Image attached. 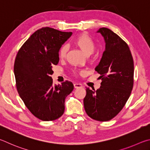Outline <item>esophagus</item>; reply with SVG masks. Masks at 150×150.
<instances>
[{"label":"esophagus","mask_w":150,"mask_h":150,"mask_svg":"<svg viewBox=\"0 0 150 150\" xmlns=\"http://www.w3.org/2000/svg\"><path fill=\"white\" fill-rule=\"evenodd\" d=\"M74 88H82V84H80V83H74Z\"/></svg>","instance_id":"1"}]
</instances>
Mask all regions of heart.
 I'll list each match as a JSON object with an SVG mask.
<instances>
[{"label":"heart","instance_id":"b5f03b06","mask_svg":"<svg viewBox=\"0 0 150 150\" xmlns=\"http://www.w3.org/2000/svg\"><path fill=\"white\" fill-rule=\"evenodd\" d=\"M74 44L79 48L83 53L86 56H89L93 53L95 51L96 45L93 39L87 34L82 33L78 35L74 40ZM68 51V46L67 44H64L60 47L58 52V55L60 59L63 60L67 57ZM73 74L74 75L76 74V72L74 71Z\"/></svg>","mask_w":150,"mask_h":150}]
</instances>
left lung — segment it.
I'll list each match as a JSON object with an SVG mask.
<instances>
[{
    "label": "left lung",
    "instance_id": "obj_1",
    "mask_svg": "<svg viewBox=\"0 0 150 150\" xmlns=\"http://www.w3.org/2000/svg\"><path fill=\"white\" fill-rule=\"evenodd\" d=\"M105 41V50L96 70L101 76V87L95 91L86 88L83 105L89 117L108 121L125 105L134 85V60L129 47L106 28L98 31Z\"/></svg>",
    "mask_w": 150,
    "mask_h": 150
}]
</instances>
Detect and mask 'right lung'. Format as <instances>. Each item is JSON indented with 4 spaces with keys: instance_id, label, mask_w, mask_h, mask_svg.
<instances>
[{
    "instance_id": "right-lung-1",
    "label": "right lung",
    "mask_w": 150,
    "mask_h": 150,
    "mask_svg": "<svg viewBox=\"0 0 150 150\" xmlns=\"http://www.w3.org/2000/svg\"><path fill=\"white\" fill-rule=\"evenodd\" d=\"M45 27L37 30L19 49L14 72L19 96L34 116L44 121L59 119L64 112V101L74 90L69 81L53 85L52 67L59 61L58 52L72 35Z\"/></svg>"
}]
</instances>
